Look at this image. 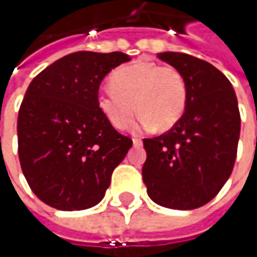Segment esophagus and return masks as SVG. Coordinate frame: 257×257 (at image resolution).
Wrapping results in <instances>:
<instances>
[{"label":"esophagus","mask_w":257,"mask_h":257,"mask_svg":"<svg viewBox=\"0 0 257 257\" xmlns=\"http://www.w3.org/2000/svg\"><path fill=\"white\" fill-rule=\"evenodd\" d=\"M133 144L134 147H140L143 144V142H142V139H133Z\"/></svg>","instance_id":"1"}]
</instances>
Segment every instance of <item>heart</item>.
Listing matches in <instances>:
<instances>
[{"label":"heart","instance_id":"obj_1","mask_svg":"<svg viewBox=\"0 0 257 257\" xmlns=\"http://www.w3.org/2000/svg\"><path fill=\"white\" fill-rule=\"evenodd\" d=\"M97 105L115 128H125L142 111L137 125L144 130H170L187 105V83L174 67L139 60L111 74V84L97 93Z\"/></svg>","mask_w":257,"mask_h":257}]
</instances>
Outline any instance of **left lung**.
I'll list each match as a JSON object with an SVG mask.
<instances>
[{
	"label": "left lung",
	"mask_w": 257,
	"mask_h": 257,
	"mask_svg": "<svg viewBox=\"0 0 257 257\" xmlns=\"http://www.w3.org/2000/svg\"><path fill=\"white\" fill-rule=\"evenodd\" d=\"M157 57L184 75L187 105L167 133L143 140V182L154 203L192 210L210 202L232 174L240 136L237 98L210 63L172 51Z\"/></svg>",
	"instance_id": "left-lung-1"
}]
</instances>
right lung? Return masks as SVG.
Masks as SVG:
<instances>
[{
	"mask_svg": "<svg viewBox=\"0 0 257 257\" xmlns=\"http://www.w3.org/2000/svg\"><path fill=\"white\" fill-rule=\"evenodd\" d=\"M130 60L120 51H78L28 85L17 121L18 156L31 190L45 204L73 212L103 200L133 142L100 111L97 93L104 77Z\"/></svg>",
	"mask_w": 257,
	"mask_h": 257,
	"instance_id": "add662e5",
	"label": "right lung"
}]
</instances>
